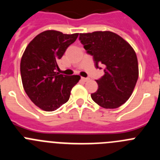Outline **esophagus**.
<instances>
[{"instance_id": "obj_1", "label": "esophagus", "mask_w": 160, "mask_h": 160, "mask_svg": "<svg viewBox=\"0 0 160 160\" xmlns=\"http://www.w3.org/2000/svg\"><path fill=\"white\" fill-rule=\"evenodd\" d=\"M82 80L84 82H87L90 80V78H82Z\"/></svg>"}]
</instances>
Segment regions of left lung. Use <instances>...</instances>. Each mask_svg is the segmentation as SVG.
<instances>
[{
    "label": "left lung",
    "mask_w": 160,
    "mask_h": 160,
    "mask_svg": "<svg viewBox=\"0 0 160 160\" xmlns=\"http://www.w3.org/2000/svg\"><path fill=\"white\" fill-rule=\"evenodd\" d=\"M79 40L94 58L95 67H105L104 75L96 80L98 88L91 94L92 99L103 108H118L129 99L138 80L135 50L122 37L111 31L80 33Z\"/></svg>",
    "instance_id": "1"
}]
</instances>
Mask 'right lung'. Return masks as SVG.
I'll return each instance as SVG.
<instances>
[{
    "mask_svg": "<svg viewBox=\"0 0 160 160\" xmlns=\"http://www.w3.org/2000/svg\"><path fill=\"white\" fill-rule=\"evenodd\" d=\"M78 33L64 34L46 30L37 35L25 48L21 60V76L24 90L37 107L53 111L69 100L71 90L80 80L79 75H62L58 61Z\"/></svg>",
    "mask_w": 160,
    "mask_h": 160,
    "instance_id": "obj_1",
    "label": "right lung"
}]
</instances>
